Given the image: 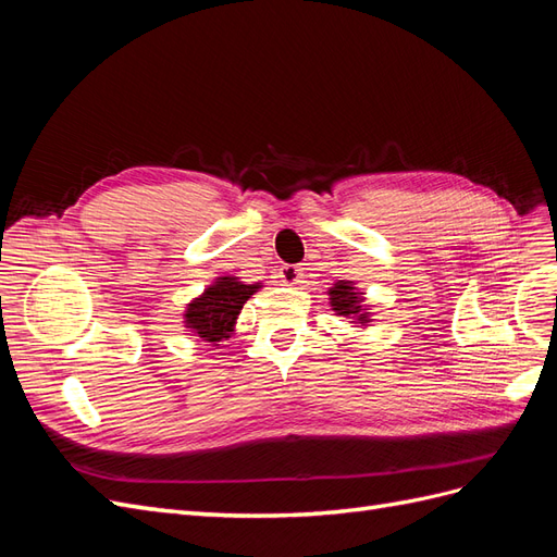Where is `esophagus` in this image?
<instances>
[{"label":"esophagus","instance_id":"esophagus-1","mask_svg":"<svg viewBox=\"0 0 557 557\" xmlns=\"http://www.w3.org/2000/svg\"><path fill=\"white\" fill-rule=\"evenodd\" d=\"M299 278H301V267H297V264H285V267L281 269V281H283V283L293 285V283H297Z\"/></svg>","mask_w":557,"mask_h":557}]
</instances>
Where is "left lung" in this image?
Here are the masks:
<instances>
[{
	"label": "left lung",
	"instance_id": "8db88e82",
	"mask_svg": "<svg viewBox=\"0 0 557 557\" xmlns=\"http://www.w3.org/2000/svg\"><path fill=\"white\" fill-rule=\"evenodd\" d=\"M330 301L339 315H352L358 318L360 323H369L367 313L360 307V293L352 290L350 283H334V288L330 290Z\"/></svg>",
	"mask_w": 557,
	"mask_h": 557
}]
</instances>
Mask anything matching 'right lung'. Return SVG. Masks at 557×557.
Listing matches in <instances>:
<instances>
[{"label":"right lung","instance_id":"add662e5","mask_svg":"<svg viewBox=\"0 0 557 557\" xmlns=\"http://www.w3.org/2000/svg\"><path fill=\"white\" fill-rule=\"evenodd\" d=\"M260 285H246L234 276L218 278L213 285L205 290V295L197 297L185 311V325H188L201 342L218 346L230 336L234 320L244 309L246 299L256 293Z\"/></svg>","mask_w":557,"mask_h":557}]
</instances>
